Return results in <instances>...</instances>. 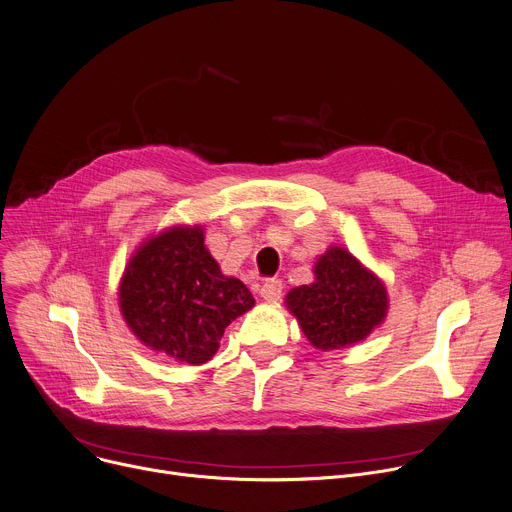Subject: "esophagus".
Here are the masks:
<instances>
[{"instance_id": "obj_1", "label": "esophagus", "mask_w": 512, "mask_h": 512, "mask_svg": "<svg viewBox=\"0 0 512 512\" xmlns=\"http://www.w3.org/2000/svg\"><path fill=\"white\" fill-rule=\"evenodd\" d=\"M283 295V281L279 279H268L262 287H260V297L268 303H274L279 301Z\"/></svg>"}]
</instances>
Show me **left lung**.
Wrapping results in <instances>:
<instances>
[{"mask_svg":"<svg viewBox=\"0 0 512 512\" xmlns=\"http://www.w3.org/2000/svg\"><path fill=\"white\" fill-rule=\"evenodd\" d=\"M316 281L287 293V307L303 334L324 352L365 340L387 313V291L371 270L344 248L318 258Z\"/></svg>","mask_w":512,"mask_h":512,"instance_id":"left-lung-1","label":"left lung"}]
</instances>
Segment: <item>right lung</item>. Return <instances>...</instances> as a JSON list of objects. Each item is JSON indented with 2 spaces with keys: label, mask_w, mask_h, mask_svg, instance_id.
<instances>
[{
  "label": "right lung",
  "mask_w": 512,
  "mask_h": 512,
  "mask_svg": "<svg viewBox=\"0 0 512 512\" xmlns=\"http://www.w3.org/2000/svg\"><path fill=\"white\" fill-rule=\"evenodd\" d=\"M119 303L145 346L180 363L203 365L217 352L225 328L254 307V297L240 279L221 274L201 225H178L133 254Z\"/></svg>",
  "instance_id": "obj_1"
}]
</instances>
